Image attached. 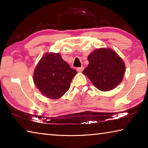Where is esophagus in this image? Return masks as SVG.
<instances>
[{
  "mask_svg": "<svg viewBox=\"0 0 148 148\" xmlns=\"http://www.w3.org/2000/svg\"><path fill=\"white\" fill-rule=\"evenodd\" d=\"M84 66L78 67V68L77 69V72H82V71H84Z\"/></svg>",
  "mask_w": 148,
  "mask_h": 148,
  "instance_id": "obj_1",
  "label": "esophagus"
}]
</instances>
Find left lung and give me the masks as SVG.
<instances>
[{"label":"left lung","mask_w":148,"mask_h":148,"mask_svg":"<svg viewBox=\"0 0 148 148\" xmlns=\"http://www.w3.org/2000/svg\"><path fill=\"white\" fill-rule=\"evenodd\" d=\"M87 58L89 64L82 72L97 89L110 91L121 83L125 72V63L113 49H97Z\"/></svg>","instance_id":"1"}]
</instances>
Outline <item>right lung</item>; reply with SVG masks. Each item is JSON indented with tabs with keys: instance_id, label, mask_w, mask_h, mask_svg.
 Wrapping results in <instances>:
<instances>
[{
	"instance_id": "add662e5",
	"label": "right lung",
	"mask_w": 148,
	"mask_h": 148,
	"mask_svg": "<svg viewBox=\"0 0 148 148\" xmlns=\"http://www.w3.org/2000/svg\"><path fill=\"white\" fill-rule=\"evenodd\" d=\"M76 70L61 58L59 53H46L34 70L33 81L42 95L47 98L58 99L70 88Z\"/></svg>"
}]
</instances>
